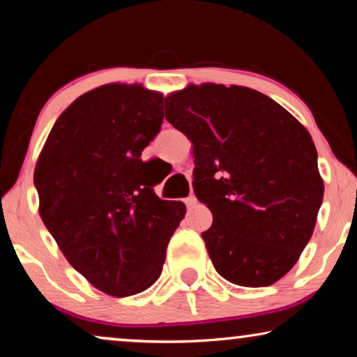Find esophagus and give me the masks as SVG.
Returning <instances> with one entry per match:
<instances>
[{"mask_svg":"<svg viewBox=\"0 0 357 357\" xmlns=\"http://www.w3.org/2000/svg\"><path fill=\"white\" fill-rule=\"evenodd\" d=\"M185 204H187V206H188V208H193V206H195V204H197V198H195V197H193V195H190V197H188V198H185Z\"/></svg>","mask_w":357,"mask_h":357,"instance_id":"1","label":"esophagus"}]
</instances>
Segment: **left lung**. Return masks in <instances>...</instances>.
Masks as SVG:
<instances>
[{"instance_id": "1", "label": "left lung", "mask_w": 357, "mask_h": 357, "mask_svg": "<svg viewBox=\"0 0 357 357\" xmlns=\"http://www.w3.org/2000/svg\"><path fill=\"white\" fill-rule=\"evenodd\" d=\"M165 119L193 143V190L213 213L202 234L224 280L265 287L309 243L324 199L312 136L289 112L243 86L190 84Z\"/></svg>"}]
</instances>
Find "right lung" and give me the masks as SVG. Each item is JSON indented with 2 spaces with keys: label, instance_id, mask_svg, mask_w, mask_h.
<instances>
[{
  "label": "right lung",
  "instance_id": "right-lung-1",
  "mask_svg": "<svg viewBox=\"0 0 357 357\" xmlns=\"http://www.w3.org/2000/svg\"><path fill=\"white\" fill-rule=\"evenodd\" d=\"M162 94L133 84L86 92L55 121L33 185L40 218L92 286L115 297L143 292L162 273L182 202L154 193L162 178L141 153L160 131Z\"/></svg>",
  "mask_w": 357,
  "mask_h": 357
}]
</instances>
